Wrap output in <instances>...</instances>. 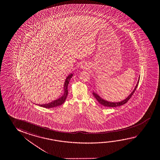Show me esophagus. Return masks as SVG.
Wrapping results in <instances>:
<instances>
[{"label": "esophagus", "instance_id": "obj_1", "mask_svg": "<svg viewBox=\"0 0 160 160\" xmlns=\"http://www.w3.org/2000/svg\"><path fill=\"white\" fill-rule=\"evenodd\" d=\"M82 68H86V67H85V66H82Z\"/></svg>", "mask_w": 160, "mask_h": 160}]
</instances>
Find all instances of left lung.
<instances>
[{
	"instance_id": "left-lung-1",
	"label": "left lung",
	"mask_w": 160,
	"mask_h": 160,
	"mask_svg": "<svg viewBox=\"0 0 160 160\" xmlns=\"http://www.w3.org/2000/svg\"><path fill=\"white\" fill-rule=\"evenodd\" d=\"M139 81V78L138 81V82H137V84L136 86L135 87V88L134 89L133 91L132 92V93H131V94L129 95L128 97L126 98V99H124V100H123V101L120 102H109L106 101L105 100L102 99L96 93H95L94 92H92V94L94 96L95 98H96V99L98 101V102H99L100 104L104 105V106H105V107H117L121 106V105L126 104V102H127L129 100L131 99V97L133 95L134 92H135L136 90L137 86H138V85Z\"/></svg>"
}]
</instances>
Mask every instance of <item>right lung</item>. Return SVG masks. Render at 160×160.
<instances>
[{
    "mask_svg": "<svg viewBox=\"0 0 160 160\" xmlns=\"http://www.w3.org/2000/svg\"><path fill=\"white\" fill-rule=\"evenodd\" d=\"M72 76V74L71 73L70 75H69L67 77V78L66 79L65 84H64V94L62 95V97H61L56 100L53 101L51 102L48 103V104H42V105L41 104V105H39V106H41L42 107L46 108H52L56 107L59 105H62L63 102H65L66 99L68 97V87L69 81L70 80Z\"/></svg>",
    "mask_w": 160,
    "mask_h": 160,
    "instance_id": "add662e5",
    "label": "right lung"
}]
</instances>
